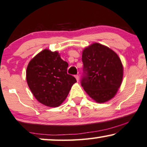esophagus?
<instances>
[{"label": "esophagus", "mask_w": 147, "mask_h": 147, "mask_svg": "<svg viewBox=\"0 0 147 147\" xmlns=\"http://www.w3.org/2000/svg\"><path fill=\"white\" fill-rule=\"evenodd\" d=\"M75 78H76V79H77V81H79V75H75Z\"/></svg>", "instance_id": "esophagus-1"}]
</instances>
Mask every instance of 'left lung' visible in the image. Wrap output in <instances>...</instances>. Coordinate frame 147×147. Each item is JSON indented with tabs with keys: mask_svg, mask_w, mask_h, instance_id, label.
Segmentation results:
<instances>
[{
	"mask_svg": "<svg viewBox=\"0 0 147 147\" xmlns=\"http://www.w3.org/2000/svg\"><path fill=\"white\" fill-rule=\"evenodd\" d=\"M81 85L96 102L104 103L115 96L123 78L122 62L115 52L98 43L85 48L82 54Z\"/></svg>",
	"mask_w": 147,
	"mask_h": 147,
	"instance_id": "obj_1",
	"label": "left lung"
}]
</instances>
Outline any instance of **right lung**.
<instances>
[{
  "label": "right lung",
  "instance_id": "obj_1",
  "mask_svg": "<svg viewBox=\"0 0 147 147\" xmlns=\"http://www.w3.org/2000/svg\"><path fill=\"white\" fill-rule=\"evenodd\" d=\"M68 64L58 52L45 49L29 62L26 79L31 93L39 102L58 107L65 100L72 85L77 82L67 73Z\"/></svg>",
  "mask_w": 147,
  "mask_h": 147
}]
</instances>
